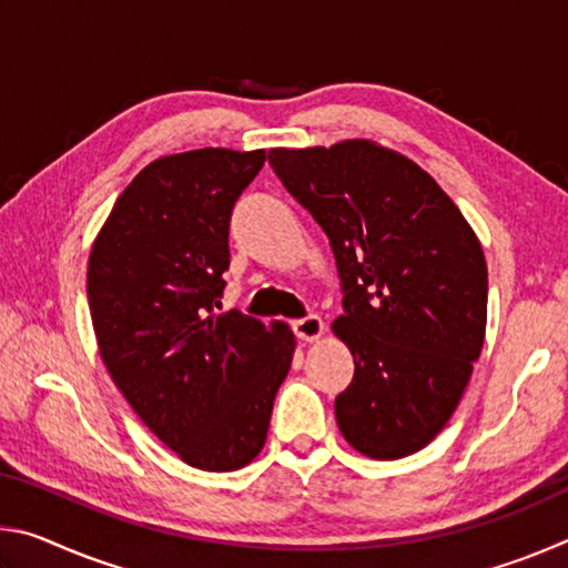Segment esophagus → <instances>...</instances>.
Instances as JSON below:
<instances>
[{"instance_id":"obj_1","label":"esophagus","mask_w":568,"mask_h":568,"mask_svg":"<svg viewBox=\"0 0 568 568\" xmlns=\"http://www.w3.org/2000/svg\"><path fill=\"white\" fill-rule=\"evenodd\" d=\"M293 331H295V335L301 341H318L321 335H323L321 315L311 313V315H305V318H301V321H293Z\"/></svg>"}]
</instances>
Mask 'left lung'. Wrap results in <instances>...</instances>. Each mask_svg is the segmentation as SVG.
Wrapping results in <instances>:
<instances>
[{
    "label": "left lung",
    "mask_w": 568,
    "mask_h": 568,
    "mask_svg": "<svg viewBox=\"0 0 568 568\" xmlns=\"http://www.w3.org/2000/svg\"><path fill=\"white\" fill-rule=\"evenodd\" d=\"M267 160L338 267L333 331L355 363L335 398L341 434L371 458L416 454L454 416L484 348L488 271L476 233L428 172L376 142L281 148Z\"/></svg>",
    "instance_id": "left-lung-1"
}]
</instances>
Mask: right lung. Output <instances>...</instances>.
I'll return each instance as SVG.
<instances>
[{
	"instance_id": "1",
	"label": "right lung",
	"mask_w": 568,
	"mask_h": 568,
	"mask_svg": "<svg viewBox=\"0 0 568 568\" xmlns=\"http://www.w3.org/2000/svg\"><path fill=\"white\" fill-rule=\"evenodd\" d=\"M265 150L160 158L114 203L94 240L88 297L114 386L187 466L235 470L261 454L291 371L287 325L217 313L230 217Z\"/></svg>"
}]
</instances>
